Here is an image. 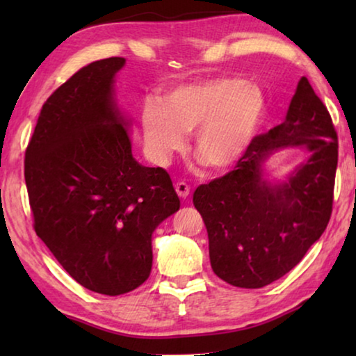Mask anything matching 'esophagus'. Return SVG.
I'll return each instance as SVG.
<instances>
[{
	"label": "esophagus",
	"instance_id": "34e87169",
	"mask_svg": "<svg viewBox=\"0 0 356 356\" xmlns=\"http://www.w3.org/2000/svg\"><path fill=\"white\" fill-rule=\"evenodd\" d=\"M176 191H177V195L182 197V200H185V197H188V195H190V185H186L185 182H177Z\"/></svg>",
	"mask_w": 356,
	"mask_h": 356
}]
</instances>
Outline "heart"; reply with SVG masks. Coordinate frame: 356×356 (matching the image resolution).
<instances>
[{
	"mask_svg": "<svg viewBox=\"0 0 356 356\" xmlns=\"http://www.w3.org/2000/svg\"><path fill=\"white\" fill-rule=\"evenodd\" d=\"M265 114L261 88L242 76H216L179 86L161 106L144 105L141 129L149 154L165 165L193 135V152L212 170H225L243 155Z\"/></svg>",
	"mask_w": 356,
	"mask_h": 356,
	"instance_id": "heart-1",
	"label": "heart"
}]
</instances>
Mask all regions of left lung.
<instances>
[{
    "mask_svg": "<svg viewBox=\"0 0 356 356\" xmlns=\"http://www.w3.org/2000/svg\"><path fill=\"white\" fill-rule=\"evenodd\" d=\"M287 145H305L310 159L287 183L270 186L261 179L263 161ZM336 166L333 120L303 76L284 122L252 138L232 171L195 190L215 275L231 286L259 289L291 272L328 225Z\"/></svg>",
    "mask_w": 356,
    "mask_h": 356,
    "instance_id": "1",
    "label": "left lung"
}]
</instances>
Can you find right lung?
Segmentation results:
<instances>
[{"mask_svg": "<svg viewBox=\"0 0 356 356\" xmlns=\"http://www.w3.org/2000/svg\"><path fill=\"white\" fill-rule=\"evenodd\" d=\"M124 58L84 65L42 105L25 152L34 231L89 291L127 293L149 278L152 232L180 201L163 168L131 155L113 100Z\"/></svg>", "mask_w": 356, "mask_h": 356, "instance_id": "right-lung-1", "label": "right lung"}]
</instances>
